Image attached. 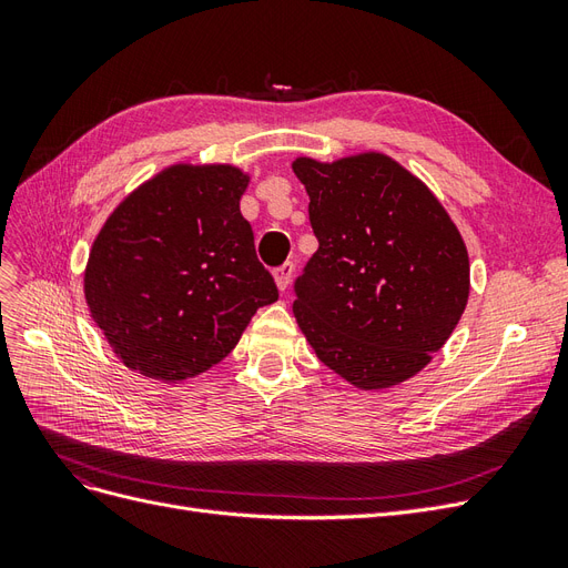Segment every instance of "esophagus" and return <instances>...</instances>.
Returning a JSON list of instances; mask_svg holds the SVG:
<instances>
[{
	"instance_id": "34e87169",
	"label": "esophagus",
	"mask_w": 568,
	"mask_h": 568,
	"mask_svg": "<svg viewBox=\"0 0 568 568\" xmlns=\"http://www.w3.org/2000/svg\"><path fill=\"white\" fill-rule=\"evenodd\" d=\"M294 272H296V265H294V263H284V265H280L277 270H274V282H277L280 291H286V288H288L291 277H294Z\"/></svg>"
}]
</instances>
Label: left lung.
<instances>
[{
    "label": "left lung",
    "mask_w": 568,
    "mask_h": 568,
    "mask_svg": "<svg viewBox=\"0 0 568 568\" xmlns=\"http://www.w3.org/2000/svg\"><path fill=\"white\" fill-rule=\"evenodd\" d=\"M317 253L294 315L322 363L357 388L424 369L469 298V255L438 199L384 153L298 159Z\"/></svg>",
    "instance_id": "left-lung-1"
}]
</instances>
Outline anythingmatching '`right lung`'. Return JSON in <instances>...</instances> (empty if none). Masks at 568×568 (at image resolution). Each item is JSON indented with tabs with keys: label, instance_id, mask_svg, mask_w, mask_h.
<instances>
[{
	"label": "right lung",
	"instance_id": "1",
	"mask_svg": "<svg viewBox=\"0 0 568 568\" xmlns=\"http://www.w3.org/2000/svg\"><path fill=\"white\" fill-rule=\"evenodd\" d=\"M232 165H173L118 205L94 239L84 298L123 365L182 382L227 357L280 298L239 211Z\"/></svg>",
	"mask_w": 568,
	"mask_h": 568
}]
</instances>
